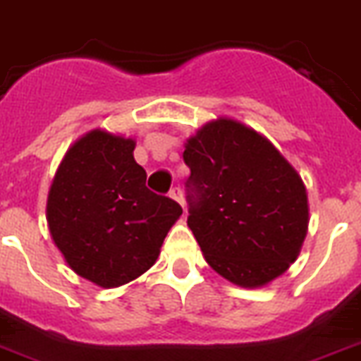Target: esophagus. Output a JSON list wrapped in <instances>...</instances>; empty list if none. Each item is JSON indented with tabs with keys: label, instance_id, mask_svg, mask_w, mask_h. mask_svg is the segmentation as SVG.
Segmentation results:
<instances>
[{
	"label": "esophagus",
	"instance_id": "esophagus-1",
	"mask_svg": "<svg viewBox=\"0 0 361 361\" xmlns=\"http://www.w3.org/2000/svg\"><path fill=\"white\" fill-rule=\"evenodd\" d=\"M169 196H171L174 202H178V204L181 205V207H185V200H183V195H181V189L180 187H172L171 192H169Z\"/></svg>",
	"mask_w": 361,
	"mask_h": 361
}]
</instances>
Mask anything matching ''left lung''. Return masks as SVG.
I'll return each instance as SVG.
<instances>
[{
	"label": "left lung",
	"instance_id": "left-lung-1",
	"mask_svg": "<svg viewBox=\"0 0 361 361\" xmlns=\"http://www.w3.org/2000/svg\"><path fill=\"white\" fill-rule=\"evenodd\" d=\"M189 218L207 264L229 283L260 288L295 262L308 231L301 176L266 135L231 117L185 143Z\"/></svg>",
	"mask_w": 361,
	"mask_h": 361
}]
</instances>
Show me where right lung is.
<instances>
[{"label": "right lung", "instance_id": "1", "mask_svg": "<svg viewBox=\"0 0 361 361\" xmlns=\"http://www.w3.org/2000/svg\"><path fill=\"white\" fill-rule=\"evenodd\" d=\"M135 139L95 128L69 147L47 195L45 218L66 264L101 288L143 275L181 216L174 200L148 190Z\"/></svg>", "mask_w": 361, "mask_h": 361}]
</instances>
